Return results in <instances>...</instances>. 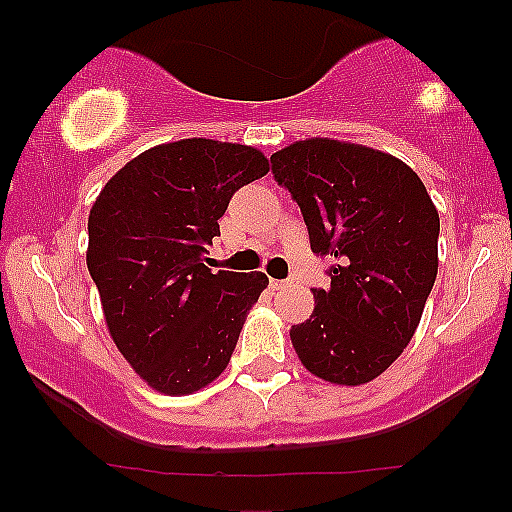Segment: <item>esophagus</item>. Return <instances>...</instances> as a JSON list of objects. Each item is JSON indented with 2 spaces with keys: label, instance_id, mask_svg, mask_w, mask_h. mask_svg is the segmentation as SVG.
<instances>
[{
  "label": "esophagus",
  "instance_id": "34e87169",
  "mask_svg": "<svg viewBox=\"0 0 512 512\" xmlns=\"http://www.w3.org/2000/svg\"><path fill=\"white\" fill-rule=\"evenodd\" d=\"M269 286H272L274 291H279V289H289L291 281H289V279H272V281H269Z\"/></svg>",
  "mask_w": 512,
  "mask_h": 512
}]
</instances>
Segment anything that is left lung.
<instances>
[{
	"mask_svg": "<svg viewBox=\"0 0 512 512\" xmlns=\"http://www.w3.org/2000/svg\"><path fill=\"white\" fill-rule=\"evenodd\" d=\"M310 250L327 257L330 289L291 327L310 373L327 383L378 378L411 342L438 274V211L407 163L368 146L308 139L272 156Z\"/></svg>",
	"mask_w": 512,
	"mask_h": 512,
	"instance_id": "1",
	"label": "left lung"
}]
</instances>
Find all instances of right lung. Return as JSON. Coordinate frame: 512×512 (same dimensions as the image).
Here are the masks:
<instances>
[{
  "label": "right lung",
  "mask_w": 512,
  "mask_h": 512,
  "mask_svg": "<svg viewBox=\"0 0 512 512\" xmlns=\"http://www.w3.org/2000/svg\"><path fill=\"white\" fill-rule=\"evenodd\" d=\"M260 151L182 139L117 170L88 216L86 264L120 354L154 390L190 395L231 361L262 272H211L207 245L243 185L267 175Z\"/></svg>",
  "instance_id": "add662e5"
}]
</instances>
